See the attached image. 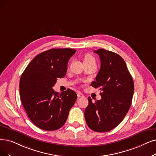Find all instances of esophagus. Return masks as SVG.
Masks as SVG:
<instances>
[{
  "mask_svg": "<svg viewBox=\"0 0 156 156\" xmlns=\"http://www.w3.org/2000/svg\"><path fill=\"white\" fill-rule=\"evenodd\" d=\"M77 97H84V95L83 93H80V92H79V93H77Z\"/></svg>",
  "mask_w": 156,
  "mask_h": 156,
  "instance_id": "esophagus-1",
  "label": "esophagus"
}]
</instances>
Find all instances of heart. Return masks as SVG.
Listing matches in <instances>:
<instances>
[{"label":"heart","instance_id":"1","mask_svg":"<svg viewBox=\"0 0 156 156\" xmlns=\"http://www.w3.org/2000/svg\"><path fill=\"white\" fill-rule=\"evenodd\" d=\"M84 61H95V59L91 54H88L85 55Z\"/></svg>","mask_w":156,"mask_h":156}]
</instances>
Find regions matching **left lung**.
I'll list each match as a JSON object with an SVG mask.
<instances>
[{
    "mask_svg": "<svg viewBox=\"0 0 156 156\" xmlns=\"http://www.w3.org/2000/svg\"><path fill=\"white\" fill-rule=\"evenodd\" d=\"M101 59V69L91 86L101 90L102 98L88 97L84 111L87 125L95 132L105 133L118 126L132 103L134 82L126 62L118 54L103 48L94 51Z\"/></svg>",
    "mask_w": 156,
    "mask_h": 156,
    "instance_id": "1",
    "label": "left lung"
}]
</instances>
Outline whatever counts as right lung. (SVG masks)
I'll use <instances>...</instances> for the list:
<instances>
[{"label":"right lung","mask_w":156,"mask_h":156,"mask_svg":"<svg viewBox=\"0 0 156 156\" xmlns=\"http://www.w3.org/2000/svg\"><path fill=\"white\" fill-rule=\"evenodd\" d=\"M72 48H52L30 62L22 74L20 95L30 120L38 128L55 130L63 126L77 99L74 91L59 93L52 89L58 78L67 71L68 60L76 53Z\"/></svg>","instance_id":"1"}]
</instances>
